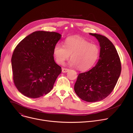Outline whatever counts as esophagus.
Returning <instances> with one entry per match:
<instances>
[{
	"label": "esophagus",
	"instance_id": "esophagus-1",
	"mask_svg": "<svg viewBox=\"0 0 133 133\" xmlns=\"http://www.w3.org/2000/svg\"><path fill=\"white\" fill-rule=\"evenodd\" d=\"M69 70V69H68V68H63V69H62V72H63V73H66V72H68Z\"/></svg>",
	"mask_w": 133,
	"mask_h": 133
}]
</instances>
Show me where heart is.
<instances>
[{
  "label": "heart",
  "mask_w": 133,
  "mask_h": 133,
  "mask_svg": "<svg viewBox=\"0 0 133 133\" xmlns=\"http://www.w3.org/2000/svg\"><path fill=\"white\" fill-rule=\"evenodd\" d=\"M54 54L57 63L60 65L64 64L71 55L69 65L85 70L91 68L98 60L100 49L98 45L85 39L68 37L65 41V46L60 43L56 44Z\"/></svg>",
  "instance_id": "1"
}]
</instances>
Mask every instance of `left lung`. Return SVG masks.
I'll return each instance as SVG.
<instances>
[{
    "label": "left lung",
    "mask_w": 133,
    "mask_h": 133,
    "mask_svg": "<svg viewBox=\"0 0 133 133\" xmlns=\"http://www.w3.org/2000/svg\"><path fill=\"white\" fill-rule=\"evenodd\" d=\"M90 35L99 43L100 59L89 71L78 75L74 91L82 100L95 102L105 99L112 92L120 76L121 65L116 48L107 37L97 34Z\"/></svg>",
    "instance_id": "left-lung-1"
}]
</instances>
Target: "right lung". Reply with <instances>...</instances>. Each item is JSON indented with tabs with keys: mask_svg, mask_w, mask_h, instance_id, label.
I'll return each instance as SVG.
<instances>
[{
	"mask_svg": "<svg viewBox=\"0 0 133 133\" xmlns=\"http://www.w3.org/2000/svg\"><path fill=\"white\" fill-rule=\"evenodd\" d=\"M61 35L37 31L23 39L11 59L14 83L22 94L37 98L52 89L61 67L55 61L54 49Z\"/></svg>",
	"mask_w": 133,
	"mask_h": 133,
	"instance_id": "obj_1",
	"label": "right lung"
}]
</instances>
